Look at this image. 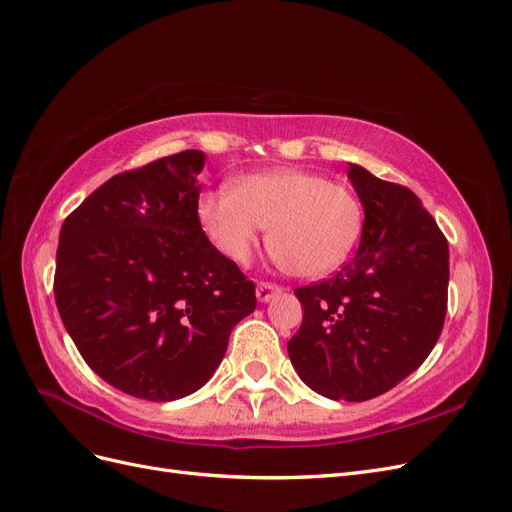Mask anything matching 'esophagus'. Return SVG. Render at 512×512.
<instances>
[{"label": "esophagus", "mask_w": 512, "mask_h": 512, "mask_svg": "<svg viewBox=\"0 0 512 512\" xmlns=\"http://www.w3.org/2000/svg\"><path fill=\"white\" fill-rule=\"evenodd\" d=\"M280 292H282V286L271 284V282H260L258 288H256V297H258L260 303H267L275 297V294H280Z\"/></svg>", "instance_id": "obj_1"}]
</instances>
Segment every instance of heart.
I'll return each instance as SVG.
<instances>
[{"mask_svg": "<svg viewBox=\"0 0 512 512\" xmlns=\"http://www.w3.org/2000/svg\"><path fill=\"white\" fill-rule=\"evenodd\" d=\"M198 220L215 250L245 265L269 228L271 256L286 271L320 277L335 271L363 232V205L344 185L312 170L280 168L245 175L232 190H211L198 200Z\"/></svg>", "mask_w": 512, "mask_h": 512, "instance_id": "b5f03b06", "label": "heart"}]
</instances>
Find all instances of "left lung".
Wrapping results in <instances>:
<instances>
[{
  "label": "left lung",
  "instance_id": "1",
  "mask_svg": "<svg viewBox=\"0 0 512 512\" xmlns=\"http://www.w3.org/2000/svg\"><path fill=\"white\" fill-rule=\"evenodd\" d=\"M348 177L365 222L354 258L294 290L303 322L288 354L309 389L367 401L423 365L444 327L448 243L418 196L359 164Z\"/></svg>",
  "mask_w": 512,
  "mask_h": 512
}]
</instances>
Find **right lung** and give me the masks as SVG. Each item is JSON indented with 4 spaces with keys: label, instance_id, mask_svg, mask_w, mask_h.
Listing matches in <instances>:
<instances>
[{
    "label": "right lung",
    "instance_id": "1",
    "mask_svg": "<svg viewBox=\"0 0 512 512\" xmlns=\"http://www.w3.org/2000/svg\"><path fill=\"white\" fill-rule=\"evenodd\" d=\"M205 153L188 149L126 170L61 226L55 303L85 363L147 401L198 391L222 363L256 286L198 220Z\"/></svg>",
    "mask_w": 512,
    "mask_h": 512
}]
</instances>
